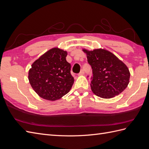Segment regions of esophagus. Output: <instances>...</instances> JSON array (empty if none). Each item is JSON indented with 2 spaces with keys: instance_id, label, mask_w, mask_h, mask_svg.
<instances>
[{
  "instance_id": "34e87169",
  "label": "esophagus",
  "mask_w": 149,
  "mask_h": 149,
  "mask_svg": "<svg viewBox=\"0 0 149 149\" xmlns=\"http://www.w3.org/2000/svg\"><path fill=\"white\" fill-rule=\"evenodd\" d=\"M84 74V71L83 70H82L81 72H80V73L78 74V75H82Z\"/></svg>"
}]
</instances>
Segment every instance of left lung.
Segmentation results:
<instances>
[{
  "label": "left lung",
  "mask_w": 149,
  "mask_h": 149,
  "mask_svg": "<svg viewBox=\"0 0 149 149\" xmlns=\"http://www.w3.org/2000/svg\"><path fill=\"white\" fill-rule=\"evenodd\" d=\"M93 69L91 90L96 96L109 99L127 88L130 74L127 65L111 52L104 49H83Z\"/></svg>",
  "instance_id": "left-lung-1"
}]
</instances>
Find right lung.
Masks as SVG:
<instances>
[{
    "label": "right lung",
    "instance_id": "right-lung-1",
    "mask_svg": "<svg viewBox=\"0 0 149 149\" xmlns=\"http://www.w3.org/2000/svg\"><path fill=\"white\" fill-rule=\"evenodd\" d=\"M67 52L53 48L34 62L29 70L28 79L38 96L56 101L69 92L74 79L70 64L67 62Z\"/></svg>",
    "mask_w": 149,
    "mask_h": 149
}]
</instances>
